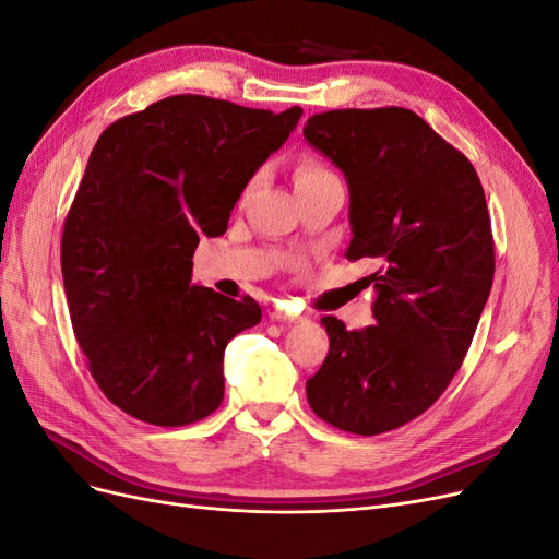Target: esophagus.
<instances>
[{
  "label": "esophagus",
  "instance_id": "34e87169",
  "mask_svg": "<svg viewBox=\"0 0 559 559\" xmlns=\"http://www.w3.org/2000/svg\"><path fill=\"white\" fill-rule=\"evenodd\" d=\"M270 319H275V321H289V324H292V321H302L306 317H300V314H296V312L277 308V310L270 312Z\"/></svg>",
  "mask_w": 559,
  "mask_h": 559
}]
</instances>
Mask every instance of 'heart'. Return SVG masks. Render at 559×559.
<instances>
[{"instance_id":"heart-1","label":"heart","mask_w":559,"mask_h":559,"mask_svg":"<svg viewBox=\"0 0 559 559\" xmlns=\"http://www.w3.org/2000/svg\"><path fill=\"white\" fill-rule=\"evenodd\" d=\"M324 175H331V173L324 170V167H321L319 163H314V160H302V163L298 165V170H296V183H298V181H306V179H314V177H324Z\"/></svg>"}]
</instances>
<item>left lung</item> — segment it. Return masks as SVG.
I'll list each match as a JSON object with an SVG mask.
<instances>
[{"label": "left lung", "instance_id": "8db88e82", "mask_svg": "<svg viewBox=\"0 0 559 559\" xmlns=\"http://www.w3.org/2000/svg\"><path fill=\"white\" fill-rule=\"evenodd\" d=\"M302 134L345 175L347 261L373 259L376 324L321 317L329 354L308 380L329 425L376 436L425 413L460 370L495 280V242L473 165L411 109H333Z\"/></svg>", "mask_w": 559, "mask_h": 559}]
</instances>
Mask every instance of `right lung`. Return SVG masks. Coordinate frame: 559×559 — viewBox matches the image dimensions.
<instances>
[{
	"instance_id": "right-lung-1",
	"label": "right lung",
	"mask_w": 559,
	"mask_h": 559,
	"mask_svg": "<svg viewBox=\"0 0 559 559\" xmlns=\"http://www.w3.org/2000/svg\"><path fill=\"white\" fill-rule=\"evenodd\" d=\"M300 116L173 95L99 134L60 261L79 347L123 413L183 427L222 405L226 345L259 324L261 308L191 284L193 253L202 235L226 233Z\"/></svg>"
}]
</instances>
